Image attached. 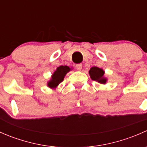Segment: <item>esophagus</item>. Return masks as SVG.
Returning a JSON list of instances; mask_svg holds the SVG:
<instances>
[{
  "label": "esophagus",
  "mask_w": 147,
  "mask_h": 147,
  "mask_svg": "<svg viewBox=\"0 0 147 147\" xmlns=\"http://www.w3.org/2000/svg\"><path fill=\"white\" fill-rule=\"evenodd\" d=\"M75 67H76V68L78 69V70H81L82 68V64H77Z\"/></svg>",
  "instance_id": "esophagus-1"
}]
</instances>
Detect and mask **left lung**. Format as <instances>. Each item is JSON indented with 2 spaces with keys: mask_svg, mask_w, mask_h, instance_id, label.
<instances>
[{
  "mask_svg": "<svg viewBox=\"0 0 147 147\" xmlns=\"http://www.w3.org/2000/svg\"><path fill=\"white\" fill-rule=\"evenodd\" d=\"M89 74H90V78L92 80L97 81L100 84H105L107 80V78L104 77L105 71L101 68L97 67H92L90 68Z\"/></svg>",
  "mask_w": 147,
  "mask_h": 147,
  "instance_id": "left-lung-1",
  "label": "left lung"
}]
</instances>
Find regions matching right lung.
Returning <instances> with one entry per match:
<instances>
[{
    "instance_id": "right-lung-1",
    "label": "right lung",
    "mask_w": 147,
    "mask_h": 147,
    "mask_svg": "<svg viewBox=\"0 0 147 147\" xmlns=\"http://www.w3.org/2000/svg\"><path fill=\"white\" fill-rule=\"evenodd\" d=\"M70 69H71L68 66L61 65L58 67L52 75L50 80L47 82V86L50 88L55 89L60 82H63L66 74L69 72Z\"/></svg>"
}]
</instances>
